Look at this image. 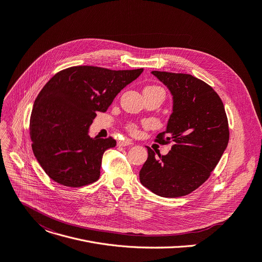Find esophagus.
Returning <instances> with one entry per match:
<instances>
[{
	"mask_svg": "<svg viewBox=\"0 0 262 262\" xmlns=\"http://www.w3.org/2000/svg\"><path fill=\"white\" fill-rule=\"evenodd\" d=\"M134 143L132 141H129V140H123V141H119L118 143H117V145L118 146H128V145H133Z\"/></svg>",
	"mask_w": 262,
	"mask_h": 262,
	"instance_id": "34e87169",
	"label": "esophagus"
}]
</instances>
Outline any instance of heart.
Segmentation results:
<instances>
[{"instance_id": "1", "label": "heart", "mask_w": 262, "mask_h": 262, "mask_svg": "<svg viewBox=\"0 0 262 262\" xmlns=\"http://www.w3.org/2000/svg\"><path fill=\"white\" fill-rule=\"evenodd\" d=\"M156 88H159V86H156ZM129 129H130V132L134 133V132H136V126H135V125H130V126H129Z\"/></svg>"}]
</instances>
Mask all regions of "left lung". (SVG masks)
I'll list each match as a JSON object with an SVG mask.
<instances>
[{
  "mask_svg": "<svg viewBox=\"0 0 262 262\" xmlns=\"http://www.w3.org/2000/svg\"><path fill=\"white\" fill-rule=\"evenodd\" d=\"M151 74L169 89L173 99L167 127L155 141L173 145L167 155L158 157L147 147L140 182L160 196H184L203 185L216 167L228 146V118L217 93L203 80L183 73Z\"/></svg>",
  "mask_w": 262,
  "mask_h": 262,
  "instance_id": "obj_1",
  "label": "left lung"
}]
</instances>
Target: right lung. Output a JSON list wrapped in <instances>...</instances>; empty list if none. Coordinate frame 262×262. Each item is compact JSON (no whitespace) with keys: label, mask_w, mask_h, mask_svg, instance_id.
Instances as JSON below:
<instances>
[{"label":"right lung","mask_w":262,"mask_h":262,"mask_svg":"<svg viewBox=\"0 0 262 262\" xmlns=\"http://www.w3.org/2000/svg\"><path fill=\"white\" fill-rule=\"evenodd\" d=\"M143 69L110 70L76 66L56 73L34 101L30 117L33 154L45 172L67 187H82L100 177L104 151L116 140L91 138L97 112H106L118 93Z\"/></svg>","instance_id":"1"}]
</instances>
